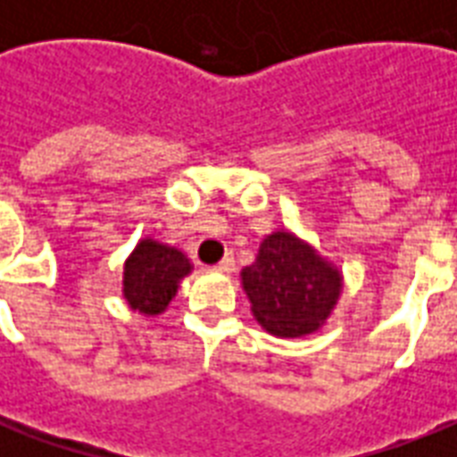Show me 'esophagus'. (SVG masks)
Wrapping results in <instances>:
<instances>
[{"mask_svg":"<svg viewBox=\"0 0 457 457\" xmlns=\"http://www.w3.org/2000/svg\"><path fill=\"white\" fill-rule=\"evenodd\" d=\"M215 270H220V272H232L235 270V258L232 256H225L220 261V263L215 265Z\"/></svg>","mask_w":457,"mask_h":457,"instance_id":"esophagus-1","label":"esophagus"}]
</instances>
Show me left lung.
Masks as SVG:
<instances>
[{
	"label": "left lung",
	"mask_w": 457,
	"mask_h": 457,
	"mask_svg": "<svg viewBox=\"0 0 457 457\" xmlns=\"http://www.w3.org/2000/svg\"><path fill=\"white\" fill-rule=\"evenodd\" d=\"M256 320L275 337H303L325 322L341 294V275L292 232L263 239L256 263L242 270Z\"/></svg>",
	"instance_id": "8db88e82"
}]
</instances>
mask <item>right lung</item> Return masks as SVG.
Returning a JSON list of instances; mask_svg holds the SVG:
<instances>
[{
	"mask_svg": "<svg viewBox=\"0 0 457 457\" xmlns=\"http://www.w3.org/2000/svg\"><path fill=\"white\" fill-rule=\"evenodd\" d=\"M192 270L189 258L182 251L142 239L137 249L125 261L123 296L132 311L158 315L178 292V282Z\"/></svg>",
	"mask_w": 457,
	"mask_h": 457,
	"instance_id": "1",
	"label": "right lung"
}]
</instances>
